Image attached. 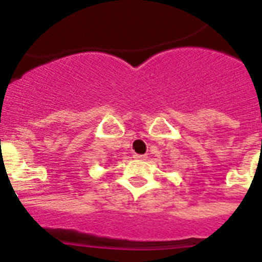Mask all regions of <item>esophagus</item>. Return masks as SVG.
<instances>
[{
    "instance_id": "esophagus-1",
    "label": "esophagus",
    "mask_w": 262,
    "mask_h": 262,
    "mask_svg": "<svg viewBox=\"0 0 262 262\" xmlns=\"http://www.w3.org/2000/svg\"><path fill=\"white\" fill-rule=\"evenodd\" d=\"M135 158H136V159L144 160V159H145V158H147V156H145V155H135Z\"/></svg>"
}]
</instances>
